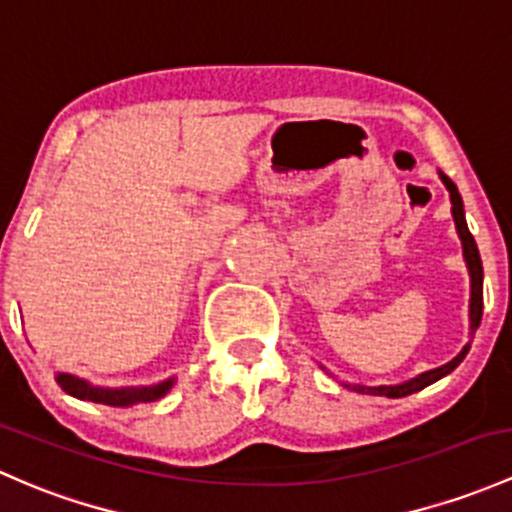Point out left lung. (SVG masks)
Segmentation results:
<instances>
[{
  "instance_id": "obj_1",
  "label": "left lung",
  "mask_w": 512,
  "mask_h": 512,
  "mask_svg": "<svg viewBox=\"0 0 512 512\" xmlns=\"http://www.w3.org/2000/svg\"><path fill=\"white\" fill-rule=\"evenodd\" d=\"M439 178H442L444 188L449 190V200H452V217H454V224H456V234H459L461 239V249H464V261H466V268H469V278H471V300H469V327H471V337L476 334L478 324H481V315H483V266H481V256H478V246L474 241V236H471L469 227H466V217H464V202H461V195L459 190H456V185L452 180L447 178V175L439 170ZM471 344H466L464 349L459 351V354L454 356L449 364L439 366V368H432V371H425L420 373V376L410 378V381L405 383H398V386H359V383H344L349 390H356V393H364V395H386V398H405V395L410 393H417V390L432 386L434 381H439V378H444L447 373H452L456 366L464 361V356L469 354Z\"/></svg>"
}]
</instances>
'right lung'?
<instances>
[{
	"label": "right lung",
	"instance_id": "1",
	"mask_svg": "<svg viewBox=\"0 0 512 512\" xmlns=\"http://www.w3.org/2000/svg\"><path fill=\"white\" fill-rule=\"evenodd\" d=\"M58 386L68 395L80 400H90V403L112 405V408H131L136 403H153V400L163 398L170 388H173L175 378L156 383V386H126V388H102L92 386L85 378L73 376V373H56Z\"/></svg>",
	"mask_w": 512,
	"mask_h": 512
}]
</instances>
